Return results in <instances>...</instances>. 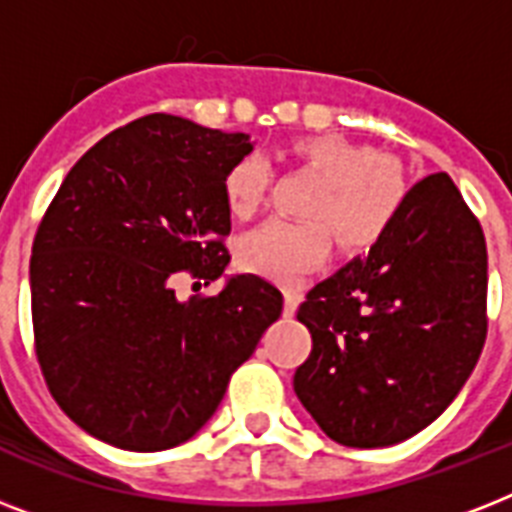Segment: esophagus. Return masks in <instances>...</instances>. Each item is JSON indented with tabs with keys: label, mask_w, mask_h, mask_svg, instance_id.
<instances>
[{
	"label": "esophagus",
	"mask_w": 512,
	"mask_h": 512,
	"mask_svg": "<svg viewBox=\"0 0 512 512\" xmlns=\"http://www.w3.org/2000/svg\"><path fill=\"white\" fill-rule=\"evenodd\" d=\"M300 300H303V295L297 289H284V316H292Z\"/></svg>",
	"instance_id": "34e87169"
}]
</instances>
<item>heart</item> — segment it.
I'll list each match as a JSON object with an SVG mask.
<instances>
[{"label": "heart", "instance_id": "heart-1", "mask_svg": "<svg viewBox=\"0 0 512 512\" xmlns=\"http://www.w3.org/2000/svg\"><path fill=\"white\" fill-rule=\"evenodd\" d=\"M289 151L324 180L305 207L313 220H268L241 239L239 263L273 281H295L324 263L335 236L348 252L374 247L393 228L406 199L396 167L374 148L324 132L295 140ZM268 180L265 162L255 156L239 159L223 177L228 212L249 220L263 207Z\"/></svg>", "mask_w": 512, "mask_h": 512}]
</instances>
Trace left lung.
Instances as JSON below:
<instances>
[{
    "label": "left lung",
    "mask_w": 512,
    "mask_h": 512,
    "mask_svg": "<svg viewBox=\"0 0 512 512\" xmlns=\"http://www.w3.org/2000/svg\"><path fill=\"white\" fill-rule=\"evenodd\" d=\"M297 319L313 348L295 393L332 441L374 449L428 428L486 340V239L452 177H422L393 228L316 284Z\"/></svg>",
    "instance_id": "1"
}]
</instances>
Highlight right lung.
Here are the masks:
<instances>
[{
	"instance_id": "obj_1",
	"label": "right lung",
	"mask_w": 512,
	"mask_h": 512,
	"mask_svg": "<svg viewBox=\"0 0 512 512\" xmlns=\"http://www.w3.org/2000/svg\"><path fill=\"white\" fill-rule=\"evenodd\" d=\"M249 151L244 132L143 116L95 143L44 212L31 247L36 358L90 436L130 452L196 436L281 316L279 289L252 273L215 297L175 295L177 273L223 276V177Z\"/></svg>"
}]
</instances>
